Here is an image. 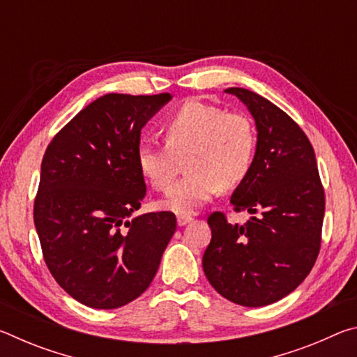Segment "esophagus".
<instances>
[{"instance_id": "esophagus-1", "label": "esophagus", "mask_w": 357, "mask_h": 357, "mask_svg": "<svg viewBox=\"0 0 357 357\" xmlns=\"http://www.w3.org/2000/svg\"><path fill=\"white\" fill-rule=\"evenodd\" d=\"M192 220H193V217L189 215V214H179L178 215V225L179 227H184V225H187V223L192 222Z\"/></svg>"}]
</instances>
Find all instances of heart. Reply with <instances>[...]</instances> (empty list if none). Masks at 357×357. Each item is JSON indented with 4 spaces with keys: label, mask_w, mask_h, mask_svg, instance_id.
I'll return each mask as SVG.
<instances>
[{
    "label": "heart",
    "mask_w": 357,
    "mask_h": 357,
    "mask_svg": "<svg viewBox=\"0 0 357 357\" xmlns=\"http://www.w3.org/2000/svg\"><path fill=\"white\" fill-rule=\"evenodd\" d=\"M165 144L142 143L137 149L138 168L155 190L170 189L187 159L185 178L172 187L162 208L192 214L219 189H233L249 176L257 155V129L241 112L203 100H187L162 126Z\"/></svg>",
    "instance_id": "heart-1"
}]
</instances>
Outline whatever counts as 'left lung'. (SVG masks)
<instances>
[{
    "label": "left lung",
    "mask_w": 357,
    "mask_h": 357,
    "mask_svg": "<svg viewBox=\"0 0 357 357\" xmlns=\"http://www.w3.org/2000/svg\"><path fill=\"white\" fill-rule=\"evenodd\" d=\"M244 102L258 130L253 167L231 197L244 225L209 214L211 243L203 271L223 298L261 307L285 298L313 268L321 247L324 189L315 151L298 123L273 102L244 88H228Z\"/></svg>",
    "instance_id": "left-lung-1"
}]
</instances>
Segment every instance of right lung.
Masks as SVG:
<instances>
[{
  "instance_id": "add662e5",
  "label": "right lung",
  "mask_w": 357,
  "mask_h": 357,
  "mask_svg": "<svg viewBox=\"0 0 357 357\" xmlns=\"http://www.w3.org/2000/svg\"><path fill=\"white\" fill-rule=\"evenodd\" d=\"M170 99L102 96L45 149L34 198L42 255L58 285L93 309H118L146 291L176 229L170 211L129 220L146 195L142 129Z\"/></svg>"
}]
</instances>
